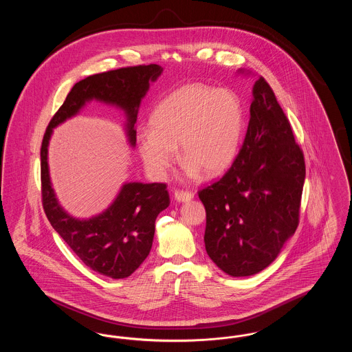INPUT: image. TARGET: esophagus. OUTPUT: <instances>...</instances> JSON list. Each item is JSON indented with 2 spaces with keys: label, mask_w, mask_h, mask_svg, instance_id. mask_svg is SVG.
<instances>
[{
  "label": "esophagus",
  "mask_w": 352,
  "mask_h": 352,
  "mask_svg": "<svg viewBox=\"0 0 352 352\" xmlns=\"http://www.w3.org/2000/svg\"><path fill=\"white\" fill-rule=\"evenodd\" d=\"M194 198V194L192 192H188V191H175L174 192V199L177 201H191Z\"/></svg>",
  "instance_id": "1"
}]
</instances>
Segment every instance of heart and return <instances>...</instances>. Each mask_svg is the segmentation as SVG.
<instances>
[{"mask_svg":"<svg viewBox=\"0 0 352 352\" xmlns=\"http://www.w3.org/2000/svg\"><path fill=\"white\" fill-rule=\"evenodd\" d=\"M153 131L137 134V145L146 168L164 174L179 146L184 171L215 177L234 162L244 129V109L228 89L188 84L161 101L151 118Z\"/></svg>","mask_w":352,"mask_h":352,"instance_id":"heart-1","label":"heart"}]
</instances>
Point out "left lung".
Here are the masks:
<instances>
[{
	"mask_svg": "<svg viewBox=\"0 0 352 352\" xmlns=\"http://www.w3.org/2000/svg\"><path fill=\"white\" fill-rule=\"evenodd\" d=\"M252 95L248 129L232 166L198 192L207 215V254L232 277L269 267L294 234L306 174L303 153L264 78Z\"/></svg>",
	"mask_w": 352,
	"mask_h": 352,
	"instance_id": "1",
	"label": "left lung"
}]
</instances>
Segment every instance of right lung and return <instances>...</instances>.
<instances>
[{
  "label": "right lung",
  "mask_w": 352,
  "mask_h": 352,
  "mask_svg": "<svg viewBox=\"0 0 352 352\" xmlns=\"http://www.w3.org/2000/svg\"><path fill=\"white\" fill-rule=\"evenodd\" d=\"M158 65L118 68L88 76L72 89L51 118L41 148L42 201L52 228L84 264L111 278L129 277L148 257L153 244L155 219L170 204L165 184L125 182L116 198L100 214L88 219L69 215L52 188L49 144L54 129L76 116L91 101L116 107L125 115V134L135 146L138 108L151 84L162 74Z\"/></svg>",
  "instance_id": "obj_1"
}]
</instances>
